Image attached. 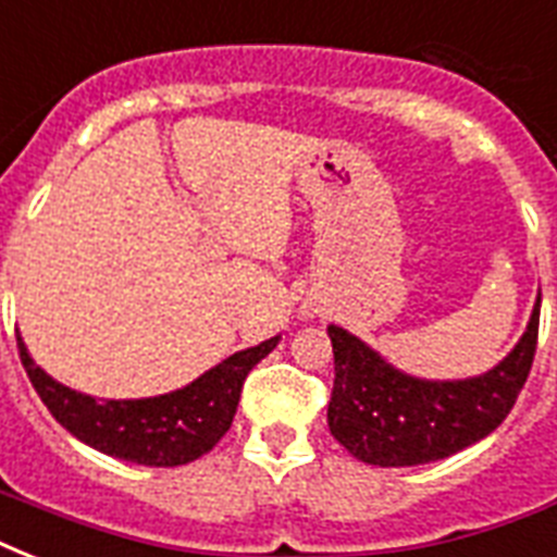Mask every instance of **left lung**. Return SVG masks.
Wrapping results in <instances>:
<instances>
[{"mask_svg":"<svg viewBox=\"0 0 557 557\" xmlns=\"http://www.w3.org/2000/svg\"><path fill=\"white\" fill-rule=\"evenodd\" d=\"M541 297L523 338L500 364L466 381H422L389 367L364 341L330 326L335 381L330 431L361 462L424 466L474 445L509 416L537 349Z\"/></svg>","mask_w":557,"mask_h":557,"instance_id":"1","label":"left lung"}]
</instances>
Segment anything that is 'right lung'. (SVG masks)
Listing matches in <instances>:
<instances>
[{
    "label": "right lung",
    "instance_id": "obj_1",
    "mask_svg": "<svg viewBox=\"0 0 557 557\" xmlns=\"http://www.w3.org/2000/svg\"><path fill=\"white\" fill-rule=\"evenodd\" d=\"M277 341L280 335L262 341L260 347L234 352L176 393L135 401H95L77 389L63 387L30 361L20 335L16 347L37 396L72 436L107 457L173 468L199 459L225 436L234 422L245 375L277 347Z\"/></svg>",
    "mask_w": 557,
    "mask_h": 557
}]
</instances>
